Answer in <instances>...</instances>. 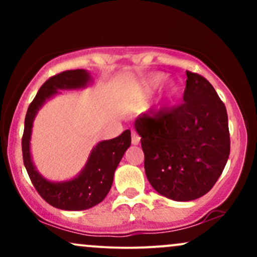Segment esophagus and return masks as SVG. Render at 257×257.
<instances>
[{"label": "esophagus", "instance_id": "34e87169", "mask_svg": "<svg viewBox=\"0 0 257 257\" xmlns=\"http://www.w3.org/2000/svg\"><path fill=\"white\" fill-rule=\"evenodd\" d=\"M140 143V138H139V135L135 133L134 131H132V144L133 145H138V144Z\"/></svg>", "mask_w": 257, "mask_h": 257}]
</instances>
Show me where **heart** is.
Wrapping results in <instances>:
<instances>
[{"label": "heart", "mask_w": 257, "mask_h": 257, "mask_svg": "<svg viewBox=\"0 0 257 257\" xmlns=\"http://www.w3.org/2000/svg\"><path fill=\"white\" fill-rule=\"evenodd\" d=\"M163 81H164V75L158 73V75L152 76L151 78L147 79V81L144 82V83L137 85V87L134 88V90H133V100H134L135 102H138V104L144 102L150 95H151L153 91L157 89ZM179 93H180V88L178 85H175L174 83H170L168 85V96H169V100H172V101L173 100H175L178 98Z\"/></svg>", "instance_id": "1"}]
</instances>
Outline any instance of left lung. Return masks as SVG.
<instances>
[{
  "instance_id": "left-lung-1",
  "label": "left lung",
  "mask_w": 257,
  "mask_h": 257,
  "mask_svg": "<svg viewBox=\"0 0 257 257\" xmlns=\"http://www.w3.org/2000/svg\"><path fill=\"white\" fill-rule=\"evenodd\" d=\"M184 104L135 120L150 184L167 198L204 196L222 174L231 150L226 106L203 76L186 71Z\"/></svg>"
}]
</instances>
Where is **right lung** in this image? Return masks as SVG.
<instances>
[{"instance_id": "add662e5", "label": "right lung", "mask_w": 257, "mask_h": 257, "mask_svg": "<svg viewBox=\"0 0 257 257\" xmlns=\"http://www.w3.org/2000/svg\"><path fill=\"white\" fill-rule=\"evenodd\" d=\"M90 81L89 72L82 69L69 70L53 76L37 91L25 116L22 149L26 172L38 194L48 204L63 210H85L102 202L112 186L114 170L132 143L129 129L119 137L99 143L91 151L83 170L69 181L51 182L37 172L30 153L32 123L37 111L46 100L58 94L59 89H79Z\"/></svg>"}]
</instances>
